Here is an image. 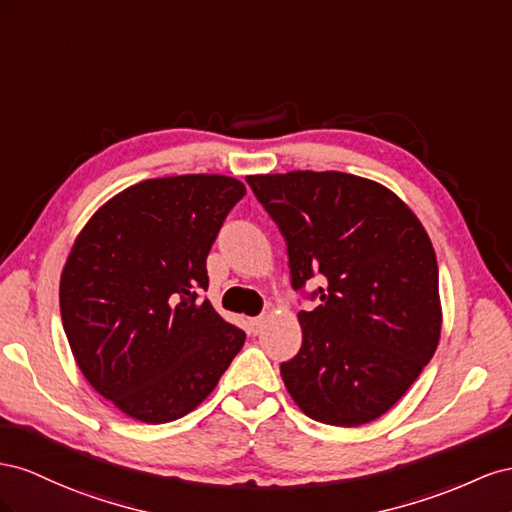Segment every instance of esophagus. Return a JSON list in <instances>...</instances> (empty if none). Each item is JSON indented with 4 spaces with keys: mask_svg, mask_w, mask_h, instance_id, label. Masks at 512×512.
<instances>
[{
    "mask_svg": "<svg viewBox=\"0 0 512 512\" xmlns=\"http://www.w3.org/2000/svg\"><path fill=\"white\" fill-rule=\"evenodd\" d=\"M264 328V317H251L248 319V334H259Z\"/></svg>",
    "mask_w": 512,
    "mask_h": 512,
    "instance_id": "1",
    "label": "esophagus"
}]
</instances>
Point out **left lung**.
Instances as JSON below:
<instances>
[{
    "instance_id": "1",
    "label": "left lung",
    "mask_w": 512,
    "mask_h": 512,
    "mask_svg": "<svg viewBox=\"0 0 512 512\" xmlns=\"http://www.w3.org/2000/svg\"><path fill=\"white\" fill-rule=\"evenodd\" d=\"M287 242L294 289L319 274L302 347L281 364L300 410L360 427L386 414L433 358L442 330L437 259L425 227L386 186L341 171L248 175Z\"/></svg>"
}]
</instances>
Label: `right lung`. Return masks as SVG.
Returning <instances> with one entry per match:
<instances>
[{
    "label": "right lung",
    "mask_w": 512,
    "mask_h": 512,
    "mask_svg": "<svg viewBox=\"0 0 512 512\" xmlns=\"http://www.w3.org/2000/svg\"><path fill=\"white\" fill-rule=\"evenodd\" d=\"M246 195L227 175L143 180L102 206L70 248L60 311L72 356L126 416L163 425L216 388L246 334L197 300L206 259Z\"/></svg>",
    "instance_id": "right-lung-1"
}]
</instances>
